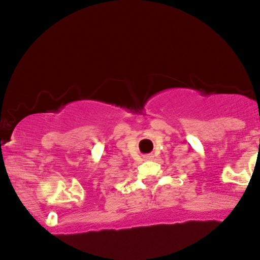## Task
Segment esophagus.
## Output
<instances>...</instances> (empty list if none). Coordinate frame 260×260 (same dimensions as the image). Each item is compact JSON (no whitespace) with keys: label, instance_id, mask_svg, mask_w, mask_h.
Masks as SVG:
<instances>
[{"label":"esophagus","instance_id":"esophagus-1","mask_svg":"<svg viewBox=\"0 0 260 260\" xmlns=\"http://www.w3.org/2000/svg\"><path fill=\"white\" fill-rule=\"evenodd\" d=\"M151 159H153V155H145L144 156V160H147V161L151 160Z\"/></svg>","mask_w":260,"mask_h":260}]
</instances>
